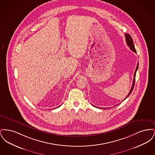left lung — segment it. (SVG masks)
<instances>
[{
	"instance_id": "left-lung-1",
	"label": "left lung",
	"mask_w": 155,
	"mask_h": 155,
	"mask_svg": "<svg viewBox=\"0 0 155 155\" xmlns=\"http://www.w3.org/2000/svg\"><path fill=\"white\" fill-rule=\"evenodd\" d=\"M125 39H126V42H127V45L130 47V49H131V51H133V52H135V53H137V52H136V50H135V46H134V42H133V38H132V37H131V35H130L129 34H127V33H126V34H125ZM138 66H139V64H138V63L137 66V67H136V69H135V73H134V80H133L132 87H131V90H130V91L129 94H128V95L127 96V97H125L124 99H125L126 98H127V97H128V96L131 94V93L132 92V91H133V89H134V85H135V75H136V73H137V70H138ZM93 106H94V107H96V106H95L94 105H93Z\"/></svg>"
}]
</instances>
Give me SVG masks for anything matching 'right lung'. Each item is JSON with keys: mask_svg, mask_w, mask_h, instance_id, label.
<instances>
[{"mask_svg": "<svg viewBox=\"0 0 155 155\" xmlns=\"http://www.w3.org/2000/svg\"><path fill=\"white\" fill-rule=\"evenodd\" d=\"M60 106H59V107H60Z\"/></svg>", "mask_w": 155, "mask_h": 155, "instance_id": "obj_1", "label": "right lung"}]
</instances>
